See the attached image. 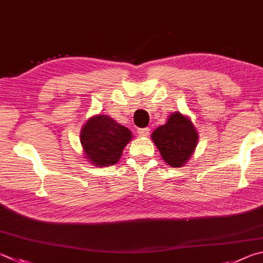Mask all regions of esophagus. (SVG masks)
Instances as JSON below:
<instances>
[{
    "label": "esophagus",
    "mask_w": 263,
    "mask_h": 263,
    "mask_svg": "<svg viewBox=\"0 0 263 263\" xmlns=\"http://www.w3.org/2000/svg\"><path fill=\"white\" fill-rule=\"evenodd\" d=\"M138 135H139V137H148L149 136V128L148 127L138 128Z\"/></svg>",
    "instance_id": "34e87169"
}]
</instances>
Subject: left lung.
<instances>
[{"mask_svg": "<svg viewBox=\"0 0 263 263\" xmlns=\"http://www.w3.org/2000/svg\"><path fill=\"white\" fill-rule=\"evenodd\" d=\"M151 138L165 163L181 168L192 157L199 133L190 117L175 111L170 114L165 124L155 128Z\"/></svg>", "mask_w": 263, "mask_h": 263, "instance_id": "left-lung-1", "label": "left lung"}]
</instances>
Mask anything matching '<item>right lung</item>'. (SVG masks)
Wrapping results in <instances>:
<instances>
[{
    "instance_id": "1",
    "label": "right lung",
    "mask_w": 263,
    "mask_h": 263,
    "mask_svg": "<svg viewBox=\"0 0 263 263\" xmlns=\"http://www.w3.org/2000/svg\"><path fill=\"white\" fill-rule=\"evenodd\" d=\"M132 137L127 127L102 114L88 118L80 131L85 159L99 168L116 164Z\"/></svg>"
}]
</instances>
